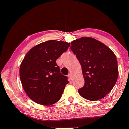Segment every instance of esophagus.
Here are the masks:
<instances>
[{
    "label": "esophagus",
    "mask_w": 129,
    "mask_h": 129,
    "mask_svg": "<svg viewBox=\"0 0 129 129\" xmlns=\"http://www.w3.org/2000/svg\"><path fill=\"white\" fill-rule=\"evenodd\" d=\"M68 77H69V78L70 79H72V74H71V73H69V74H68Z\"/></svg>",
    "instance_id": "1"
}]
</instances>
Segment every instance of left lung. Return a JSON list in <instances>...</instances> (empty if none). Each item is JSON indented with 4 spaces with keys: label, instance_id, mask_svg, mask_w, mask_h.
Here are the masks:
<instances>
[{
    "label": "left lung",
    "instance_id": "1",
    "mask_svg": "<svg viewBox=\"0 0 129 129\" xmlns=\"http://www.w3.org/2000/svg\"><path fill=\"white\" fill-rule=\"evenodd\" d=\"M70 49L81 65L85 85L78 90L83 98L96 101L112 89L118 76L114 53L102 42L82 37L71 43Z\"/></svg>",
    "mask_w": 129,
    "mask_h": 129
}]
</instances>
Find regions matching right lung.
<instances>
[{
    "label": "right lung",
    "instance_id": "1",
    "mask_svg": "<svg viewBox=\"0 0 129 129\" xmlns=\"http://www.w3.org/2000/svg\"><path fill=\"white\" fill-rule=\"evenodd\" d=\"M70 46L67 42L49 40L26 53L20 65V80L26 94L35 103L50 106L59 100L69 81L60 73L56 60Z\"/></svg>",
    "mask_w": 129,
    "mask_h": 129
}]
</instances>
